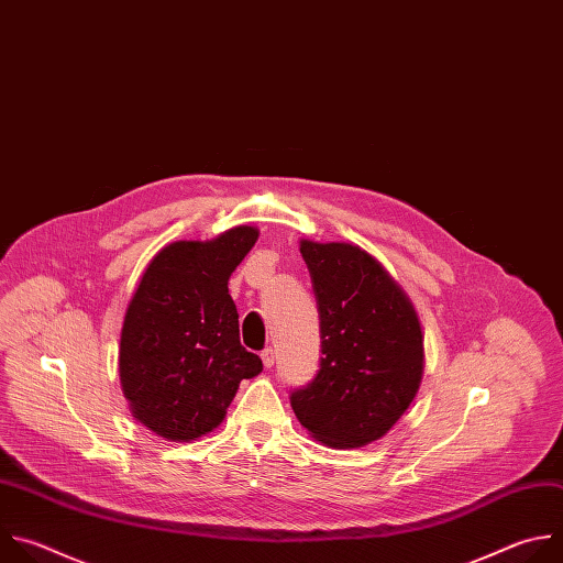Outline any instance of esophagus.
I'll return each instance as SVG.
<instances>
[{
    "label": "esophagus",
    "mask_w": 563,
    "mask_h": 563,
    "mask_svg": "<svg viewBox=\"0 0 563 563\" xmlns=\"http://www.w3.org/2000/svg\"><path fill=\"white\" fill-rule=\"evenodd\" d=\"M262 362H264L266 368H273V366H275V351H273L271 346L262 351Z\"/></svg>",
    "instance_id": "obj_1"
}]
</instances>
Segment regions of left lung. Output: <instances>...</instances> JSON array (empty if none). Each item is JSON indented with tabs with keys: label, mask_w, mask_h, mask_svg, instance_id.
Segmentation results:
<instances>
[{
	"label": "left lung",
	"mask_w": 563,
	"mask_h": 563,
	"mask_svg": "<svg viewBox=\"0 0 563 563\" xmlns=\"http://www.w3.org/2000/svg\"><path fill=\"white\" fill-rule=\"evenodd\" d=\"M319 310L317 377L290 395L299 423L330 448L382 439L423 375L417 310L390 273L349 242H299Z\"/></svg>",
	"instance_id": "8db88e82"
}]
</instances>
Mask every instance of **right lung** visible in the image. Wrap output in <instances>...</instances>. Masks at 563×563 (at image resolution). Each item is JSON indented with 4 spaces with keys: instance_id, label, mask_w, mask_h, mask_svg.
<instances>
[{
    "instance_id": "obj_1",
    "label": "right lung",
    "mask_w": 563,
    "mask_h": 563,
    "mask_svg": "<svg viewBox=\"0 0 563 563\" xmlns=\"http://www.w3.org/2000/svg\"><path fill=\"white\" fill-rule=\"evenodd\" d=\"M255 227L164 246L133 292L120 342V382L133 417L166 441L212 432L262 360L240 342L229 279L255 246Z\"/></svg>"
}]
</instances>
